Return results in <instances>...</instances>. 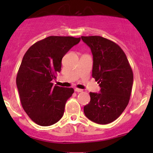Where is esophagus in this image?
<instances>
[{
  "mask_svg": "<svg viewBox=\"0 0 153 153\" xmlns=\"http://www.w3.org/2000/svg\"><path fill=\"white\" fill-rule=\"evenodd\" d=\"M75 92H83V89H78V88H75Z\"/></svg>",
  "mask_w": 153,
  "mask_h": 153,
  "instance_id": "esophagus-1",
  "label": "esophagus"
}]
</instances>
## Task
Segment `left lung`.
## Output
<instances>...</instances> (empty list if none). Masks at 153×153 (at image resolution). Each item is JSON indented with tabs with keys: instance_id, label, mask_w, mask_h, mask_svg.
Listing matches in <instances>:
<instances>
[{
	"instance_id": "obj_1",
	"label": "left lung",
	"mask_w": 153,
	"mask_h": 153,
	"mask_svg": "<svg viewBox=\"0 0 153 153\" xmlns=\"http://www.w3.org/2000/svg\"><path fill=\"white\" fill-rule=\"evenodd\" d=\"M93 55L92 78L99 84V93L89 92L84 114L90 121L107 124L116 120L128 105L133 72L121 47L101 36H81Z\"/></svg>"
}]
</instances>
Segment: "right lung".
<instances>
[{
	"label": "right lung",
	"instance_id": "obj_1",
	"mask_svg": "<svg viewBox=\"0 0 153 153\" xmlns=\"http://www.w3.org/2000/svg\"><path fill=\"white\" fill-rule=\"evenodd\" d=\"M81 38L49 36L29 48L16 77L21 105L28 116L40 126L58 122L64 112L72 88L53 85L52 81L61 72L63 57Z\"/></svg>",
	"mask_w": 153,
	"mask_h": 153
}]
</instances>
